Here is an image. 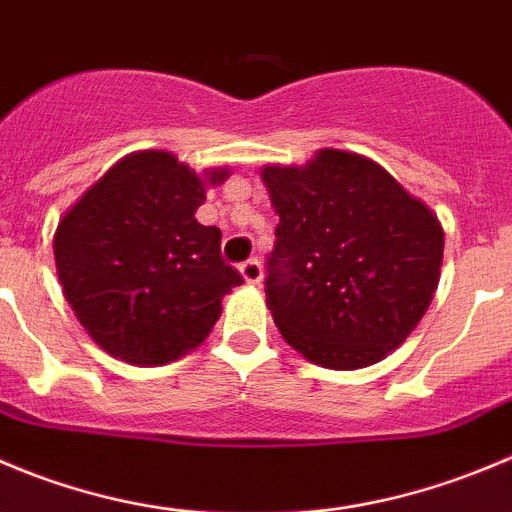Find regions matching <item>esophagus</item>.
I'll return each instance as SVG.
<instances>
[{
    "label": "esophagus",
    "mask_w": 512,
    "mask_h": 512,
    "mask_svg": "<svg viewBox=\"0 0 512 512\" xmlns=\"http://www.w3.org/2000/svg\"><path fill=\"white\" fill-rule=\"evenodd\" d=\"M241 276L246 279V284H261V279H264V269H261V261L259 259L243 261Z\"/></svg>",
    "instance_id": "34e87169"
}]
</instances>
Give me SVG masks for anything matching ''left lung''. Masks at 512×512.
<instances>
[{"mask_svg": "<svg viewBox=\"0 0 512 512\" xmlns=\"http://www.w3.org/2000/svg\"><path fill=\"white\" fill-rule=\"evenodd\" d=\"M261 178L279 213L266 304L281 337L326 369L377 364L410 337L440 284L437 216L347 150L266 165Z\"/></svg>", "mask_w": 512, "mask_h": 512, "instance_id": "obj_1", "label": "left lung"}]
</instances>
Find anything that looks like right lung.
Masks as SVG:
<instances>
[{"label":"right lung","instance_id":"add662e5","mask_svg":"<svg viewBox=\"0 0 512 512\" xmlns=\"http://www.w3.org/2000/svg\"><path fill=\"white\" fill-rule=\"evenodd\" d=\"M226 178L228 168L201 178L165 150H143L115 163L62 216L57 276L107 354L158 367L211 334L223 296L243 284L221 259V231L196 221L206 186Z\"/></svg>","mask_w":512,"mask_h":512}]
</instances>
